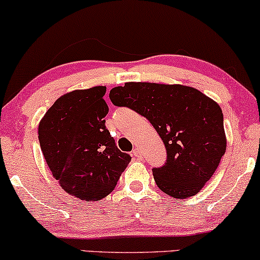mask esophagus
<instances>
[{"label":"esophagus","mask_w":260,"mask_h":260,"mask_svg":"<svg viewBox=\"0 0 260 260\" xmlns=\"http://www.w3.org/2000/svg\"><path fill=\"white\" fill-rule=\"evenodd\" d=\"M133 156L135 157V158H141V152H140L139 148H134L133 150Z\"/></svg>","instance_id":"34e87169"}]
</instances>
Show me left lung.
<instances>
[{
	"label": "left lung",
	"instance_id": "8db88e82",
	"mask_svg": "<svg viewBox=\"0 0 260 260\" xmlns=\"http://www.w3.org/2000/svg\"><path fill=\"white\" fill-rule=\"evenodd\" d=\"M109 98L145 116L162 139L167 159L152 173L163 193L177 199L199 193L226 152L223 114L216 102L193 87L148 82L115 87Z\"/></svg>",
	"mask_w": 260,
	"mask_h": 260
}]
</instances>
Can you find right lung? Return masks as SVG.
<instances>
[{"label":"right lung","mask_w":260,"mask_h":260,"mask_svg":"<svg viewBox=\"0 0 260 260\" xmlns=\"http://www.w3.org/2000/svg\"><path fill=\"white\" fill-rule=\"evenodd\" d=\"M106 91L97 86L66 93L49 108L38 129L52 176L81 200L97 201L112 193L131 161L106 127Z\"/></svg>","instance_id":"add662e5"}]
</instances>
